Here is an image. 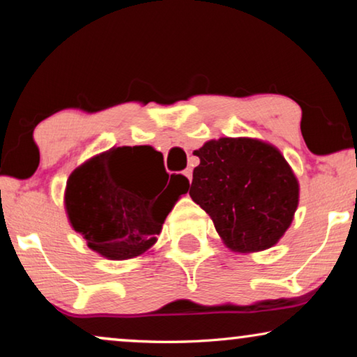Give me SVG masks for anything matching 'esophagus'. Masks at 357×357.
<instances>
[{
    "instance_id": "1",
    "label": "esophagus",
    "mask_w": 357,
    "mask_h": 357,
    "mask_svg": "<svg viewBox=\"0 0 357 357\" xmlns=\"http://www.w3.org/2000/svg\"><path fill=\"white\" fill-rule=\"evenodd\" d=\"M182 174L185 175V177H187L188 182H192V169H185Z\"/></svg>"
}]
</instances>
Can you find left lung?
Wrapping results in <instances>:
<instances>
[{
	"instance_id": "obj_1",
	"label": "left lung",
	"mask_w": 357,
	"mask_h": 357,
	"mask_svg": "<svg viewBox=\"0 0 357 357\" xmlns=\"http://www.w3.org/2000/svg\"><path fill=\"white\" fill-rule=\"evenodd\" d=\"M190 197L236 252L266 250L291 226L299 183L275 146L252 138H219L195 151Z\"/></svg>"
}]
</instances>
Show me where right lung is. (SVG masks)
<instances>
[{
    "label": "right lung",
    "mask_w": 357,
    "mask_h": 357,
    "mask_svg": "<svg viewBox=\"0 0 357 357\" xmlns=\"http://www.w3.org/2000/svg\"><path fill=\"white\" fill-rule=\"evenodd\" d=\"M155 155L148 148H112L68 178L65 206L71 226L102 257L128 260L148 252L175 202L188 192V180L180 174L170 175L164 192L155 185L146 165Z\"/></svg>",
    "instance_id": "right-lung-1"
}]
</instances>
